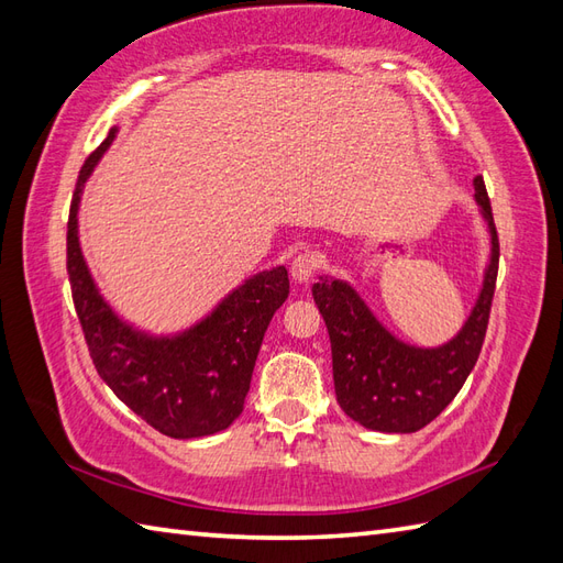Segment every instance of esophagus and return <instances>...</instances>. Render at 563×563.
<instances>
[{
  "mask_svg": "<svg viewBox=\"0 0 563 563\" xmlns=\"http://www.w3.org/2000/svg\"><path fill=\"white\" fill-rule=\"evenodd\" d=\"M313 271H317V261L311 254H299L295 256L290 266V276L295 283H309L313 278Z\"/></svg>",
  "mask_w": 563,
  "mask_h": 563,
  "instance_id": "esophagus-1",
  "label": "esophagus"
}]
</instances>
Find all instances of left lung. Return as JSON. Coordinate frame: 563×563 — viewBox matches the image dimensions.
<instances>
[{
	"instance_id": "8db88e82",
	"label": "left lung",
	"mask_w": 563,
	"mask_h": 563,
	"mask_svg": "<svg viewBox=\"0 0 563 563\" xmlns=\"http://www.w3.org/2000/svg\"><path fill=\"white\" fill-rule=\"evenodd\" d=\"M475 201L492 234V256L477 302L459 335L439 347H415L390 335L345 280L321 278L311 295L331 338L335 398L362 427L410 434L427 427L463 388L485 343L496 273V234L485 179L475 177Z\"/></svg>"
}]
</instances>
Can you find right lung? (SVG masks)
I'll use <instances>...</instances> for the list:
<instances>
[{
    "label": "right lung",
    "mask_w": 563,
    "mask_h": 563,
    "mask_svg": "<svg viewBox=\"0 0 563 563\" xmlns=\"http://www.w3.org/2000/svg\"><path fill=\"white\" fill-rule=\"evenodd\" d=\"M117 129L78 173L67 225V271L74 307L96 369L143 422L173 439H199L238 420L250 394L264 333L290 295L285 266L256 273L191 329L148 335L122 321L98 292L78 244V203L88 175Z\"/></svg>",
    "instance_id": "add662e5"
}]
</instances>
